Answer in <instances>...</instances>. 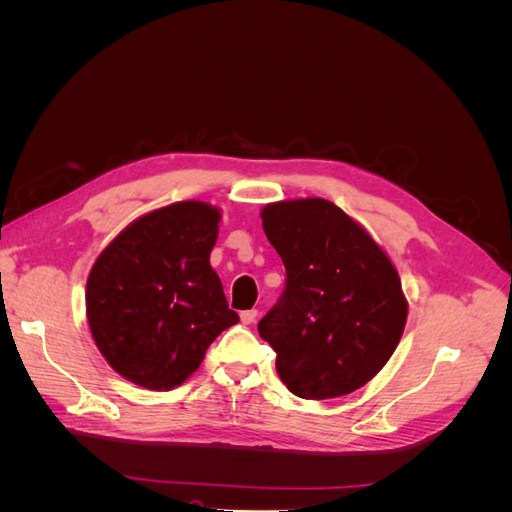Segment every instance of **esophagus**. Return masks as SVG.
<instances>
[{
	"label": "esophagus",
	"mask_w": 512,
	"mask_h": 512,
	"mask_svg": "<svg viewBox=\"0 0 512 512\" xmlns=\"http://www.w3.org/2000/svg\"><path fill=\"white\" fill-rule=\"evenodd\" d=\"M256 316H258V309H245V312H241V322L252 324V322H256Z\"/></svg>",
	"instance_id": "1"
}]
</instances>
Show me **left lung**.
I'll list each match as a JSON object with an SVG mask.
<instances>
[{"instance_id": "8db88e82", "label": "left lung", "mask_w": 512, "mask_h": 512, "mask_svg": "<svg viewBox=\"0 0 512 512\" xmlns=\"http://www.w3.org/2000/svg\"><path fill=\"white\" fill-rule=\"evenodd\" d=\"M286 267L282 297L258 322L288 391L331 399L361 389L391 359L406 327L401 280L367 230L324 198L262 209Z\"/></svg>"}]
</instances>
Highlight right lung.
Returning a JSON list of instances; mask_svg holds the SVG:
<instances>
[{
	"label": "right lung",
	"instance_id": "right-lung-1",
	"mask_svg": "<svg viewBox=\"0 0 512 512\" xmlns=\"http://www.w3.org/2000/svg\"><path fill=\"white\" fill-rule=\"evenodd\" d=\"M218 224V209L183 200L138 218L98 256L85 294L89 329L126 380L175 389L239 322L209 265Z\"/></svg>",
	"mask_w": 512,
	"mask_h": 512
}]
</instances>
